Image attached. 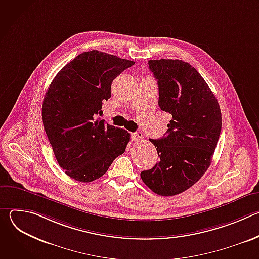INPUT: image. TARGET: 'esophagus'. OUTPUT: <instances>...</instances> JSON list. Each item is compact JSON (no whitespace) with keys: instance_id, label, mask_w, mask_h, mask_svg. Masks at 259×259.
Segmentation results:
<instances>
[{"instance_id":"obj_1","label":"esophagus","mask_w":259,"mask_h":259,"mask_svg":"<svg viewBox=\"0 0 259 259\" xmlns=\"http://www.w3.org/2000/svg\"><path fill=\"white\" fill-rule=\"evenodd\" d=\"M131 137L133 140H140L143 138V134L140 132V131H137L135 133H132L131 134Z\"/></svg>"}]
</instances>
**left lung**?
Returning a JSON list of instances; mask_svg holds the SVG:
<instances>
[{
  "instance_id": "obj_1",
  "label": "left lung",
  "mask_w": 259,
  "mask_h": 259,
  "mask_svg": "<svg viewBox=\"0 0 259 259\" xmlns=\"http://www.w3.org/2000/svg\"><path fill=\"white\" fill-rule=\"evenodd\" d=\"M159 86V106L172 116L166 135L150 139L160 161L140 173L160 196L187 191L209 168L221 132V112L213 92L190 63L178 59L150 60Z\"/></svg>"
}]
</instances>
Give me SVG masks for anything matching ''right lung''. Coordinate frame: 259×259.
Instances as JSON below:
<instances>
[{"instance_id": "obj_1", "label": "right lung", "mask_w": 259, "mask_h": 259, "mask_svg": "<svg viewBox=\"0 0 259 259\" xmlns=\"http://www.w3.org/2000/svg\"><path fill=\"white\" fill-rule=\"evenodd\" d=\"M134 61L97 50L64 65L50 84L42 106L44 129L59 166L78 181L101 177L124 154L130 133L97 119L110 87Z\"/></svg>"}]
</instances>
